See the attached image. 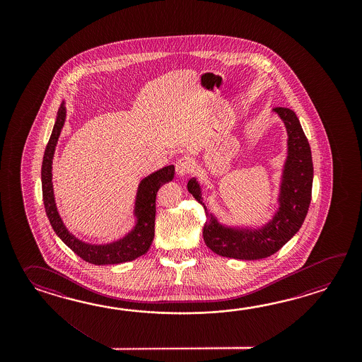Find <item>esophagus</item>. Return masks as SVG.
<instances>
[{
	"mask_svg": "<svg viewBox=\"0 0 362 362\" xmlns=\"http://www.w3.org/2000/svg\"><path fill=\"white\" fill-rule=\"evenodd\" d=\"M192 168H194V163L187 156L178 159V162L176 163V173H177V176H180V177L187 176L192 172Z\"/></svg>",
	"mask_w": 362,
	"mask_h": 362,
	"instance_id": "34e87169",
	"label": "esophagus"
}]
</instances>
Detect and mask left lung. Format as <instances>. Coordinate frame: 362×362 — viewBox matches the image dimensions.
Segmentation results:
<instances>
[{"label":"left lung","instance_id":"obj_1","mask_svg":"<svg viewBox=\"0 0 362 362\" xmlns=\"http://www.w3.org/2000/svg\"><path fill=\"white\" fill-rule=\"evenodd\" d=\"M285 125L286 158L278 185L274 214L262 225H229L204 204L202 186L197 177L187 182V190L206 212L203 238L215 254L238 260H259L276 254L299 231L307 217L312 198V151L300 122L290 108H273Z\"/></svg>","mask_w":362,"mask_h":362}]
</instances>
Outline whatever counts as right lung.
I'll use <instances>...</instances> for the list:
<instances>
[{
	"label": "right lung",
	"mask_w": 362,
	"mask_h": 362,
	"mask_svg": "<svg viewBox=\"0 0 362 362\" xmlns=\"http://www.w3.org/2000/svg\"><path fill=\"white\" fill-rule=\"evenodd\" d=\"M66 117L67 110L66 102L63 100L57 114L53 132L47 142L41 167L42 198L50 225L54 229L55 234L63 240V243L85 262L94 265H116L122 262H132L146 254L153 243L156 194L163 185L170 182L175 177V165L163 167L162 170L150 173L139 181L132 212L133 226L125 234L106 243H90L83 240L74 233H71L66 223H63L55 202L53 159L58 139L66 123Z\"/></svg>",
	"instance_id": "1"
}]
</instances>
